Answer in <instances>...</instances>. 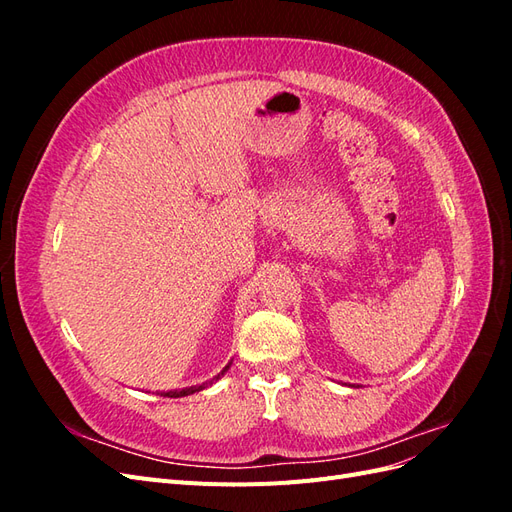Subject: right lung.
<instances>
[{"label": "right lung", "instance_id": "1", "mask_svg": "<svg viewBox=\"0 0 512 512\" xmlns=\"http://www.w3.org/2000/svg\"><path fill=\"white\" fill-rule=\"evenodd\" d=\"M230 365H226L224 369H222V374H218V378L220 376H224V371L228 369ZM218 378H215V380H218ZM211 384V382H209ZM205 386L207 384H200V386H190V389H181V391H168V393H162L164 397H185V395H192V393H196V391H203L205 389Z\"/></svg>", "mask_w": 512, "mask_h": 512}]
</instances>
